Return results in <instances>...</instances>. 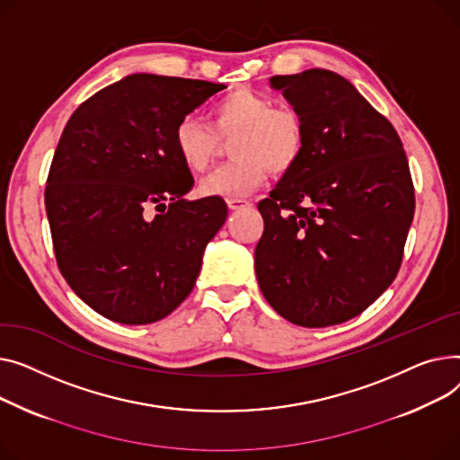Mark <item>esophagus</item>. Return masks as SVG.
<instances>
[{
    "mask_svg": "<svg viewBox=\"0 0 460 460\" xmlns=\"http://www.w3.org/2000/svg\"><path fill=\"white\" fill-rule=\"evenodd\" d=\"M252 202L245 200V199H228V208L230 209H243V208H251Z\"/></svg>",
    "mask_w": 460,
    "mask_h": 460,
    "instance_id": "esophagus-1",
    "label": "esophagus"
}]
</instances>
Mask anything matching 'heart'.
I'll use <instances>...</instances> for the list:
<instances>
[{"instance_id":"obj_1","label":"heart","mask_w":460,"mask_h":460,"mask_svg":"<svg viewBox=\"0 0 460 460\" xmlns=\"http://www.w3.org/2000/svg\"><path fill=\"white\" fill-rule=\"evenodd\" d=\"M230 164L200 181L204 197L241 199L254 193L269 176L289 172L306 145V126L293 107L251 89H235L213 103L209 126L187 115L172 131V145L185 169L204 172L217 154L219 139H228Z\"/></svg>"}]
</instances>
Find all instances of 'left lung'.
<instances>
[{
  "label": "left lung",
  "instance_id": "left-lung-1",
  "mask_svg": "<svg viewBox=\"0 0 460 460\" xmlns=\"http://www.w3.org/2000/svg\"><path fill=\"white\" fill-rule=\"evenodd\" d=\"M269 84L303 117L306 145L258 204V284L295 325H338L399 271L414 217L409 161L394 126L340 74L310 68Z\"/></svg>",
  "mask_w": 460,
  "mask_h": 460
}]
</instances>
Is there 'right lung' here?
<instances>
[{
	"label": "right lung",
	"instance_id": "right-lung-1",
	"mask_svg": "<svg viewBox=\"0 0 460 460\" xmlns=\"http://www.w3.org/2000/svg\"><path fill=\"white\" fill-rule=\"evenodd\" d=\"M223 84L131 74L81 103L53 154L44 202L59 271L81 301L122 325L167 317L191 293L225 225L221 197L195 183L172 131ZM160 213L151 217L148 208Z\"/></svg>",
	"mask_w": 460,
	"mask_h": 460
}]
</instances>
